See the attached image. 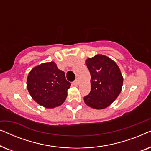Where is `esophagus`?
Here are the masks:
<instances>
[{
    "instance_id": "esophagus-1",
    "label": "esophagus",
    "mask_w": 151,
    "mask_h": 151,
    "mask_svg": "<svg viewBox=\"0 0 151 151\" xmlns=\"http://www.w3.org/2000/svg\"><path fill=\"white\" fill-rule=\"evenodd\" d=\"M73 83H74V84H75V85H78V84H79V80L76 79L75 81L73 82Z\"/></svg>"
}]
</instances>
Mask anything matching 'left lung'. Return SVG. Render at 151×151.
Instances as JSON below:
<instances>
[{"mask_svg": "<svg viewBox=\"0 0 151 151\" xmlns=\"http://www.w3.org/2000/svg\"><path fill=\"white\" fill-rule=\"evenodd\" d=\"M91 74V91L84 98L87 106L103 109L114 102L122 91L123 77L116 63L102 54L86 60Z\"/></svg>", "mask_w": 151, "mask_h": 151, "instance_id": "8db88e82", "label": "left lung"}]
</instances>
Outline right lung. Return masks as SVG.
<instances>
[{"instance_id":"1","label":"right lung","mask_w":151,"mask_h":151,"mask_svg":"<svg viewBox=\"0 0 151 151\" xmlns=\"http://www.w3.org/2000/svg\"><path fill=\"white\" fill-rule=\"evenodd\" d=\"M71 83L65 73L54 62L45 63L33 68L29 73L27 87L34 101L47 109L60 106L67 96Z\"/></svg>"}]
</instances>
